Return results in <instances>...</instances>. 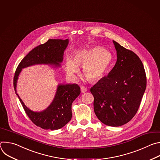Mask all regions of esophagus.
I'll list each match as a JSON object with an SVG mask.
<instances>
[{
  "instance_id": "esophagus-1",
  "label": "esophagus",
  "mask_w": 160,
  "mask_h": 160,
  "mask_svg": "<svg viewBox=\"0 0 160 160\" xmlns=\"http://www.w3.org/2000/svg\"><path fill=\"white\" fill-rule=\"evenodd\" d=\"M80 89H81V92H82V93H85V92H86L87 91V88H85V87H84V86H82L81 88H80Z\"/></svg>"
}]
</instances>
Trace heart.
Returning a JSON list of instances; mask_svg holds the SVG:
<instances>
[{"mask_svg":"<svg viewBox=\"0 0 160 160\" xmlns=\"http://www.w3.org/2000/svg\"><path fill=\"white\" fill-rule=\"evenodd\" d=\"M111 54L101 46H95L77 53L74 59L67 58L66 70L73 77L78 70V65L83 66V73L90 81H97L102 78L112 64Z\"/></svg>","mask_w":160,"mask_h":160,"instance_id":"1","label":"heart"}]
</instances>
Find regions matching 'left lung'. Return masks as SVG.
<instances>
[{"label":"left lung","instance_id":"left-lung-1","mask_svg":"<svg viewBox=\"0 0 160 160\" xmlns=\"http://www.w3.org/2000/svg\"><path fill=\"white\" fill-rule=\"evenodd\" d=\"M117 62L106 77L90 91L94 96V110L98 119L111 127L130 122L138 112L146 88V75L139 56L113 41Z\"/></svg>","mask_w":160,"mask_h":160}]
</instances>
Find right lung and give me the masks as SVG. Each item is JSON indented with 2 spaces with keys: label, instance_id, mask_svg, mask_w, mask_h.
<instances>
[{
  "label": "right lung",
  "instance_id": "right-lung-1",
  "mask_svg": "<svg viewBox=\"0 0 160 160\" xmlns=\"http://www.w3.org/2000/svg\"><path fill=\"white\" fill-rule=\"evenodd\" d=\"M68 44V39H49L32 49L18 66L14 73L13 85L16 95L30 120L37 127L45 130H58L70 121L72 117V104L80 94L77 84L59 85L51 104L42 112L30 110L16 93L18 77L23 68L36 64H51L60 66L62 61L63 52Z\"/></svg>",
  "mask_w": 160,
  "mask_h": 160
}]
</instances>
